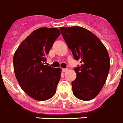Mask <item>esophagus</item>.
Wrapping results in <instances>:
<instances>
[{"instance_id":"1","label":"esophagus","mask_w":123,"mask_h":123,"mask_svg":"<svg viewBox=\"0 0 123 123\" xmlns=\"http://www.w3.org/2000/svg\"><path fill=\"white\" fill-rule=\"evenodd\" d=\"M67 70H68L67 68H63V69H62V71L63 72H66Z\"/></svg>"}]
</instances>
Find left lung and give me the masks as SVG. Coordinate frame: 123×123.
I'll return each instance as SVG.
<instances>
[{
  "label": "left lung",
  "instance_id": "left-lung-1",
  "mask_svg": "<svg viewBox=\"0 0 123 123\" xmlns=\"http://www.w3.org/2000/svg\"><path fill=\"white\" fill-rule=\"evenodd\" d=\"M62 35L75 60L81 65L74 68L76 79L72 82L75 97L91 100L102 89L110 69L109 55L106 48L92 32L80 26L61 27Z\"/></svg>",
  "mask_w": 123,
  "mask_h": 123
}]
</instances>
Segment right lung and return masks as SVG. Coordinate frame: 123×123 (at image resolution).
<instances>
[{
    "mask_svg": "<svg viewBox=\"0 0 123 123\" xmlns=\"http://www.w3.org/2000/svg\"><path fill=\"white\" fill-rule=\"evenodd\" d=\"M60 35L56 28H38L23 41L14 55V70L19 86L37 100L53 97L60 80V68L44 65L46 56Z\"/></svg>",
    "mask_w": 123,
    "mask_h": 123,
    "instance_id": "obj_1",
    "label": "right lung"
}]
</instances>
